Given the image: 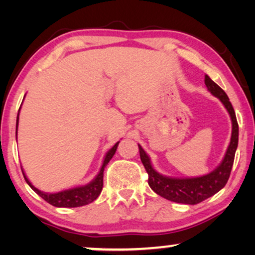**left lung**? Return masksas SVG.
I'll return each instance as SVG.
<instances>
[{"instance_id":"1","label":"left lung","mask_w":255,"mask_h":255,"mask_svg":"<svg viewBox=\"0 0 255 255\" xmlns=\"http://www.w3.org/2000/svg\"><path fill=\"white\" fill-rule=\"evenodd\" d=\"M204 83L209 92L222 101L226 110L229 111L230 117H231L232 121L231 141H230L228 151H226V154L222 163L214 172L200 177H191V179H172V177L163 176L153 168L148 155L141 148V146L138 145L140 160L145 167L146 172L148 174V184L151 189L161 197L166 198V200L176 202V203H201V202L207 200V198L211 197L212 195L218 193L222 188H224L230 177V174H231L233 161H235L236 149L238 147V122H237L235 109H233L228 95L208 75H205Z\"/></svg>"}]
</instances>
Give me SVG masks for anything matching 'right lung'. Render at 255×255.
Instances as JSON below:
<instances>
[{"label":"right lung","mask_w":255,"mask_h":255,"mask_svg":"<svg viewBox=\"0 0 255 255\" xmlns=\"http://www.w3.org/2000/svg\"><path fill=\"white\" fill-rule=\"evenodd\" d=\"M17 125H18V115H17ZM118 144H120V141L116 142L114 147L107 153L106 158H104L103 165H102V167H101L100 173L97 174V176L92 181V182L86 184V186L76 187V188H73V189L60 191V193L47 194V193H43V191L37 189L36 187H33L32 184H31L30 181L26 179L25 174L23 173L24 179H25L26 183L29 184V186L31 187V189H32L34 193H37L41 198H43V200L46 201L47 203L52 204L53 207L76 208V207H82V205H87V204L92 203L93 201H95L96 198L99 197L101 191H102L104 167L108 165V162H109L111 158L114 156L115 152H116V149H117Z\"/></svg>","instance_id":"obj_1"}]
</instances>
